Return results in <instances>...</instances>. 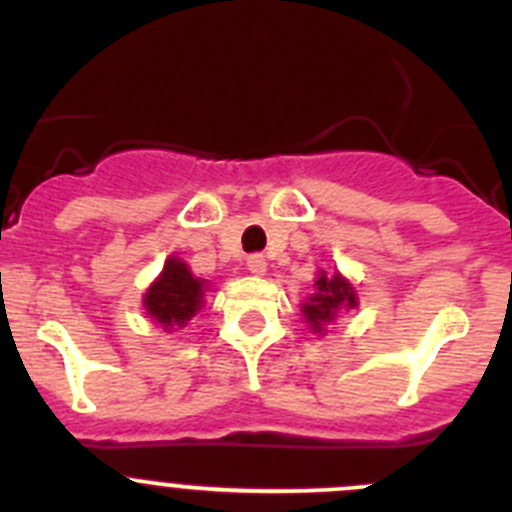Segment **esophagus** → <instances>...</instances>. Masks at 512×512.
Returning a JSON list of instances; mask_svg holds the SVG:
<instances>
[{
	"label": "esophagus",
	"instance_id": "obj_1",
	"mask_svg": "<svg viewBox=\"0 0 512 512\" xmlns=\"http://www.w3.org/2000/svg\"><path fill=\"white\" fill-rule=\"evenodd\" d=\"M246 266H248V271H251V274H264V271H266V259H264V256H261V253H253V256H248Z\"/></svg>",
	"mask_w": 512,
	"mask_h": 512
}]
</instances>
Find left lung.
Here are the masks:
<instances>
[{"label": "left lung", "instance_id": "left-lung-1", "mask_svg": "<svg viewBox=\"0 0 512 512\" xmlns=\"http://www.w3.org/2000/svg\"><path fill=\"white\" fill-rule=\"evenodd\" d=\"M356 305H359V300H356L354 287L341 274L325 277V271H320L318 279H315V295L307 297V302L302 305V315L310 323V330L323 333L325 325L333 323L338 312L354 310Z\"/></svg>", "mask_w": 512, "mask_h": 512}]
</instances>
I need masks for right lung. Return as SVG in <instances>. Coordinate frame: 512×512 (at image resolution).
<instances>
[{
	"instance_id": "1",
	"label": "right lung",
	"mask_w": 512,
	"mask_h": 512,
	"mask_svg": "<svg viewBox=\"0 0 512 512\" xmlns=\"http://www.w3.org/2000/svg\"><path fill=\"white\" fill-rule=\"evenodd\" d=\"M205 279H197L182 259H166L164 271L148 287L143 307L164 330L184 328L205 302Z\"/></svg>"
}]
</instances>
